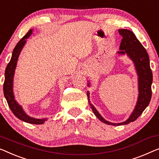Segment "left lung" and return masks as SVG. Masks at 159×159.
Instances as JSON below:
<instances>
[{"instance_id":"1","label":"left lung","mask_w":159,"mask_h":159,"mask_svg":"<svg viewBox=\"0 0 159 159\" xmlns=\"http://www.w3.org/2000/svg\"><path fill=\"white\" fill-rule=\"evenodd\" d=\"M118 32L122 35L123 39L120 45V51H118V53H126L130 57V58H131L132 61H134L139 75V94L136 106L131 116L125 121L118 123L116 124H112V123L106 120L99 114L94 106L91 104L92 111L101 121L105 123L106 124H111L113 125H125L136 120L148 106L151 98V95H152L151 84L153 81V74L150 68L149 57L146 50L131 30L127 29H119ZM87 96L88 98H89V93H87Z\"/></svg>"}]
</instances>
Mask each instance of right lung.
Instances as JSON below:
<instances>
[{"instance_id":"obj_1","label":"right lung","mask_w":159,"mask_h":159,"mask_svg":"<svg viewBox=\"0 0 159 159\" xmlns=\"http://www.w3.org/2000/svg\"><path fill=\"white\" fill-rule=\"evenodd\" d=\"M32 33V30H30L19 42L16 45L15 48L13 49V54H12L11 59L8 64L7 65L6 68V72H5V80L3 84V93L4 96L6 97L7 103L8 104L9 108L14 115L16 117L21 120L28 123V124H43L46 122V119H39V118H31L25 113L23 111L22 107L20 105H18L16 102L15 98H14L13 92V75L15 69L16 67V63L20 54L21 49L23 48V46L26 42V39L30 36Z\"/></svg>"}]
</instances>
